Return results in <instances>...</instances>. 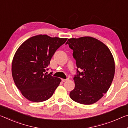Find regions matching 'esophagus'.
Instances as JSON below:
<instances>
[{"mask_svg": "<svg viewBox=\"0 0 128 128\" xmlns=\"http://www.w3.org/2000/svg\"><path fill=\"white\" fill-rule=\"evenodd\" d=\"M69 80V78H66V79H62V82H67V81Z\"/></svg>", "mask_w": 128, "mask_h": 128, "instance_id": "esophagus-1", "label": "esophagus"}]
</instances>
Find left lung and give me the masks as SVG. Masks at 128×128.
Segmentation results:
<instances>
[{
	"mask_svg": "<svg viewBox=\"0 0 128 128\" xmlns=\"http://www.w3.org/2000/svg\"><path fill=\"white\" fill-rule=\"evenodd\" d=\"M74 50L78 75L70 96L76 102L90 105L96 102L110 88L115 72L113 56L108 46L90 36L69 38L66 44Z\"/></svg>",
	"mask_w": 128,
	"mask_h": 128,
	"instance_id": "8db88e82",
	"label": "left lung"
}]
</instances>
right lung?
Segmentation results:
<instances>
[{
	"instance_id": "obj_1",
	"label": "right lung",
	"mask_w": 128,
	"mask_h": 128,
	"mask_svg": "<svg viewBox=\"0 0 128 128\" xmlns=\"http://www.w3.org/2000/svg\"><path fill=\"white\" fill-rule=\"evenodd\" d=\"M66 38L38 35L28 38L14 54L12 75L22 95L29 101L40 102L49 99L61 79L47 74L46 70L56 50Z\"/></svg>"
}]
</instances>
